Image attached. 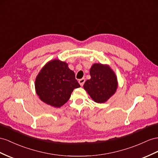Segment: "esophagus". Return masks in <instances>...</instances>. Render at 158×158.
<instances>
[{"label": "esophagus", "instance_id": "obj_1", "mask_svg": "<svg viewBox=\"0 0 158 158\" xmlns=\"http://www.w3.org/2000/svg\"><path fill=\"white\" fill-rule=\"evenodd\" d=\"M85 81V78H82V79H81L79 80V83L81 85V86L83 85Z\"/></svg>", "mask_w": 158, "mask_h": 158}]
</instances>
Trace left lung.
Wrapping results in <instances>:
<instances>
[{
	"label": "left lung",
	"instance_id": "obj_1",
	"mask_svg": "<svg viewBox=\"0 0 158 158\" xmlns=\"http://www.w3.org/2000/svg\"><path fill=\"white\" fill-rule=\"evenodd\" d=\"M91 79L84 84L91 98L97 103H104L115 94L118 87L117 78L110 67L95 63L90 69Z\"/></svg>",
	"mask_w": 158,
	"mask_h": 158
}]
</instances>
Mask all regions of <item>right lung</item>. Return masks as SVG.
Listing matches in <instances>:
<instances>
[{"instance_id": "add662e5", "label": "right lung", "mask_w": 158, "mask_h": 158, "mask_svg": "<svg viewBox=\"0 0 158 158\" xmlns=\"http://www.w3.org/2000/svg\"><path fill=\"white\" fill-rule=\"evenodd\" d=\"M79 87L75 73L65 62L57 59L45 64L35 80V89L40 99L55 107L65 103L74 89Z\"/></svg>"}]
</instances>
